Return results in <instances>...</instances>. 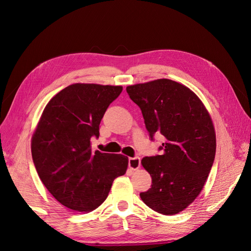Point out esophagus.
Masks as SVG:
<instances>
[{
	"mask_svg": "<svg viewBox=\"0 0 251 251\" xmlns=\"http://www.w3.org/2000/svg\"><path fill=\"white\" fill-rule=\"evenodd\" d=\"M128 168H130L132 171H137L140 168V158L139 157L128 158Z\"/></svg>",
	"mask_w": 251,
	"mask_h": 251,
	"instance_id": "obj_1",
	"label": "esophagus"
}]
</instances>
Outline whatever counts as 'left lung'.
I'll use <instances>...</instances> for the list:
<instances>
[{
  "label": "left lung",
  "mask_w": 251,
  "mask_h": 251,
  "mask_svg": "<svg viewBox=\"0 0 251 251\" xmlns=\"http://www.w3.org/2000/svg\"><path fill=\"white\" fill-rule=\"evenodd\" d=\"M126 92L140 108L151 139L155 134L165 139L161 155L141 160L151 186L140 198L159 214L176 215L199 196L215 160L209 113L191 89L171 79L128 86Z\"/></svg>",
  "instance_id": "8db88e82"
}]
</instances>
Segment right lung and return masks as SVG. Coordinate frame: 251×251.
Instances as JSON below:
<instances>
[{"mask_svg":"<svg viewBox=\"0 0 251 251\" xmlns=\"http://www.w3.org/2000/svg\"><path fill=\"white\" fill-rule=\"evenodd\" d=\"M121 91V86L73 83L43 111L31 140L33 163L49 193L68 208L96 209L114 179L126 172L127 157L91 150V138L100 137V121Z\"/></svg>","mask_w":251,"mask_h":251,"instance_id":"1","label":"right lung"}]
</instances>
